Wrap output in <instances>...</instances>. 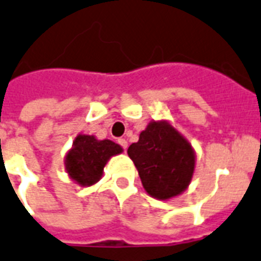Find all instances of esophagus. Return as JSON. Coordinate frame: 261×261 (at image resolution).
I'll return each mask as SVG.
<instances>
[{"label":"esophagus","instance_id":"1","mask_svg":"<svg viewBox=\"0 0 261 261\" xmlns=\"http://www.w3.org/2000/svg\"><path fill=\"white\" fill-rule=\"evenodd\" d=\"M118 143H119L120 146L124 148V150H127V147H128V143H127V141H126V139H123V138L118 139Z\"/></svg>","mask_w":261,"mask_h":261}]
</instances>
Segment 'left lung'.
Listing matches in <instances>:
<instances>
[{"label": "left lung", "instance_id": "1", "mask_svg": "<svg viewBox=\"0 0 261 261\" xmlns=\"http://www.w3.org/2000/svg\"><path fill=\"white\" fill-rule=\"evenodd\" d=\"M150 196L168 200L188 187L195 171L191 143L167 120H152L127 150Z\"/></svg>", "mask_w": 261, "mask_h": 261}]
</instances>
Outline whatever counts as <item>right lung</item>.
I'll list each match as a JSON object with an SVG mask.
<instances>
[{
    "label": "right lung",
    "mask_w": 261,
    "mask_h": 261,
    "mask_svg": "<svg viewBox=\"0 0 261 261\" xmlns=\"http://www.w3.org/2000/svg\"><path fill=\"white\" fill-rule=\"evenodd\" d=\"M123 148L110 139L99 141L94 135L80 134L67 151L65 167L70 179L82 187L95 185L103 175V168L111 156L120 154Z\"/></svg>",
    "instance_id": "right-lung-1"
}]
</instances>
